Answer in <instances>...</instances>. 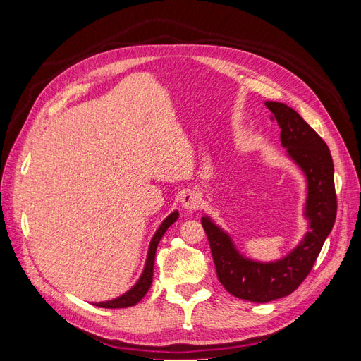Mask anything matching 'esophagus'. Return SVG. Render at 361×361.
<instances>
[{
    "label": "esophagus",
    "instance_id": "esophagus-1",
    "mask_svg": "<svg viewBox=\"0 0 361 361\" xmlns=\"http://www.w3.org/2000/svg\"><path fill=\"white\" fill-rule=\"evenodd\" d=\"M200 203H202V199L197 192L187 191L182 195V206H183V209H187L188 212L197 211L200 207Z\"/></svg>",
    "mask_w": 361,
    "mask_h": 361
}]
</instances>
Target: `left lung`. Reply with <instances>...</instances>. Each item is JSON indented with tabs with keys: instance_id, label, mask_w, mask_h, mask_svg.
I'll list each match as a JSON object with an SVG mask.
<instances>
[{
	"instance_id": "left-lung-1",
	"label": "left lung",
	"mask_w": 361,
	"mask_h": 361,
	"mask_svg": "<svg viewBox=\"0 0 361 361\" xmlns=\"http://www.w3.org/2000/svg\"><path fill=\"white\" fill-rule=\"evenodd\" d=\"M265 105L281 129L283 147L307 178L305 216L310 221V232L286 257L260 264L239 255L228 235L207 216L202 218L218 280L233 297L255 302L286 297L301 285L331 232L337 212L334 166L329 146L293 108L274 101Z\"/></svg>"
}]
</instances>
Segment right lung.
I'll return each instance as SVG.
<instances>
[{"label": "right lung", "instance_id": "add662e5", "mask_svg": "<svg viewBox=\"0 0 361 361\" xmlns=\"http://www.w3.org/2000/svg\"><path fill=\"white\" fill-rule=\"evenodd\" d=\"M178 216H179L178 211L170 214L166 220L162 221V224L159 226L154 238H152L146 267H145L143 274H141L140 280L137 281V285L130 290H128L126 293H123L122 297H118L111 301H105V302H96L94 305H97V307H104V309H125V307H130V305H135L141 298L145 297L152 285V277H154V262H155V253H157L158 243L161 241V238L164 233H166L167 228L178 220Z\"/></svg>", "mask_w": 361, "mask_h": 361}]
</instances>
